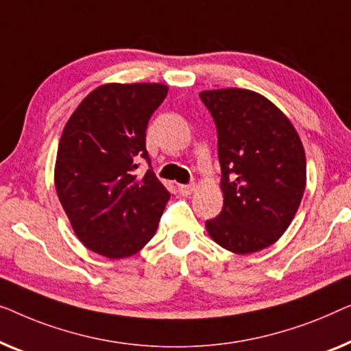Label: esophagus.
<instances>
[{
    "mask_svg": "<svg viewBox=\"0 0 351 351\" xmlns=\"http://www.w3.org/2000/svg\"><path fill=\"white\" fill-rule=\"evenodd\" d=\"M195 191V184H180L178 186V192L181 195H191Z\"/></svg>",
    "mask_w": 351,
    "mask_h": 351,
    "instance_id": "esophagus-1",
    "label": "esophagus"
}]
</instances>
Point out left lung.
Returning a JSON list of instances; mask_svg holds the SVG:
<instances>
[{
	"label": "left lung",
	"mask_w": 351,
	"mask_h": 351,
	"mask_svg": "<svg viewBox=\"0 0 351 351\" xmlns=\"http://www.w3.org/2000/svg\"><path fill=\"white\" fill-rule=\"evenodd\" d=\"M218 128L221 192L224 206L206 232L235 254L274 245L302 200L307 162L288 116L269 98L248 88L202 90Z\"/></svg>",
	"instance_id": "8db88e82"
}]
</instances>
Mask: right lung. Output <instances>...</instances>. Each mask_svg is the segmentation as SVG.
<instances>
[{
  "instance_id": "add662e5",
  "label": "right lung",
  "mask_w": 351,
  "mask_h": 351,
  "mask_svg": "<svg viewBox=\"0 0 351 351\" xmlns=\"http://www.w3.org/2000/svg\"><path fill=\"white\" fill-rule=\"evenodd\" d=\"M159 82L101 84L73 111L58 141L53 182L82 245L108 259L136 254L154 237L170 192L154 171L136 175Z\"/></svg>"
}]
</instances>
